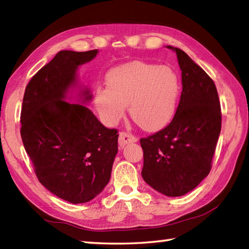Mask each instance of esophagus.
<instances>
[{
	"instance_id": "34e87169",
	"label": "esophagus",
	"mask_w": 249,
	"mask_h": 249,
	"mask_svg": "<svg viewBox=\"0 0 249 249\" xmlns=\"http://www.w3.org/2000/svg\"><path fill=\"white\" fill-rule=\"evenodd\" d=\"M137 142V137L134 136L133 134L126 133V132H121L120 137H119V144L121 146H125L129 144V142Z\"/></svg>"
}]
</instances>
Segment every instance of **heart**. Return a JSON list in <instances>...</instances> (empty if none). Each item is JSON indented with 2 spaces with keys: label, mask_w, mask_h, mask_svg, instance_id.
Instances as JSON below:
<instances>
[{
  "label": "heart",
  "mask_w": 249,
  "mask_h": 249,
  "mask_svg": "<svg viewBox=\"0 0 249 249\" xmlns=\"http://www.w3.org/2000/svg\"><path fill=\"white\" fill-rule=\"evenodd\" d=\"M107 84V89L95 91V107L105 123L116 124L126 105L133 120L147 130L163 127L175 115L181 86L170 67L128 62L109 71Z\"/></svg>",
  "instance_id": "obj_1"
}]
</instances>
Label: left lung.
<instances>
[{
    "label": "left lung",
    "mask_w": 249,
    "mask_h": 249,
    "mask_svg": "<svg viewBox=\"0 0 249 249\" xmlns=\"http://www.w3.org/2000/svg\"><path fill=\"white\" fill-rule=\"evenodd\" d=\"M178 58L182 93L174 119L165 128L141 138L142 176L155 190L180 196L193 190L212 168L221 133L222 113L215 84L183 50Z\"/></svg>",
    "instance_id": "left-lung-1"
}]
</instances>
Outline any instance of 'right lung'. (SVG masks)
Masks as SVG:
<instances>
[{
  "instance_id": "add662e5",
  "label": "right lung",
  "mask_w": 249,
  "mask_h": 249,
  "mask_svg": "<svg viewBox=\"0 0 249 249\" xmlns=\"http://www.w3.org/2000/svg\"><path fill=\"white\" fill-rule=\"evenodd\" d=\"M96 53L59 52L28 82L20 112V136L37 179L73 204L103 190L119 150L117 129L105 127L84 105L65 100L78 67ZM82 94L84 101L91 99L88 90Z\"/></svg>"
}]
</instances>
